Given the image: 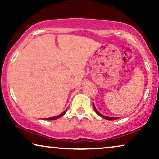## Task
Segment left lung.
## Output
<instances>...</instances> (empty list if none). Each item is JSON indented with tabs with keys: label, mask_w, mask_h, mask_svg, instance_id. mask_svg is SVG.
Wrapping results in <instances>:
<instances>
[{
	"label": "left lung",
	"mask_w": 159,
	"mask_h": 159,
	"mask_svg": "<svg viewBox=\"0 0 159 159\" xmlns=\"http://www.w3.org/2000/svg\"><path fill=\"white\" fill-rule=\"evenodd\" d=\"M93 108H94V109L95 111V112L97 113V114L99 115V116H102V117H103V118H105L106 119H108V120H114V119H118V118H117V117H108V116H103V115H102L101 114H100V113L96 110V108H95V105H94V103H93Z\"/></svg>",
	"instance_id": "left-lung-1"
}]
</instances>
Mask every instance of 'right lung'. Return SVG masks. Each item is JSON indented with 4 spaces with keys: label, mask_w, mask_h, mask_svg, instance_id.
Returning <instances> with one entry per match:
<instances>
[{
    "label": "right lung",
    "mask_w": 159,
    "mask_h": 159,
    "mask_svg": "<svg viewBox=\"0 0 159 159\" xmlns=\"http://www.w3.org/2000/svg\"><path fill=\"white\" fill-rule=\"evenodd\" d=\"M66 109L64 111V112L62 113V114H61L58 115V116H54V117H51V118H48V119H44L45 120H55V119H57L58 118H60V117H61L62 116H64V115L65 114V113H66Z\"/></svg>",
    "instance_id": "1"
}]
</instances>
